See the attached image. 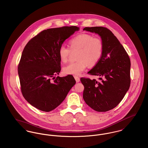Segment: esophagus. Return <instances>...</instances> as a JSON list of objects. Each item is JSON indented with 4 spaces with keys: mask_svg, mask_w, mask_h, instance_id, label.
Here are the masks:
<instances>
[{
    "mask_svg": "<svg viewBox=\"0 0 148 148\" xmlns=\"http://www.w3.org/2000/svg\"><path fill=\"white\" fill-rule=\"evenodd\" d=\"M74 78H75V79L76 80V82L78 83V82H79L80 81V78L78 77H74Z\"/></svg>",
    "mask_w": 148,
    "mask_h": 148,
    "instance_id": "1",
    "label": "esophagus"
}]
</instances>
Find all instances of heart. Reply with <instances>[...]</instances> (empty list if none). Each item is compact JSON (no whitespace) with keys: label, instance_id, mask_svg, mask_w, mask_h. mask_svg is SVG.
<instances>
[{"label":"heart","instance_id":"obj_1","mask_svg":"<svg viewBox=\"0 0 148 148\" xmlns=\"http://www.w3.org/2000/svg\"><path fill=\"white\" fill-rule=\"evenodd\" d=\"M76 62H71L63 68L65 74L79 75L87 68L95 66L101 60L103 52V43L99 37L88 34L78 35L69 41V48L60 46L58 55L62 62H66L71 53H75Z\"/></svg>","mask_w":148,"mask_h":148}]
</instances>
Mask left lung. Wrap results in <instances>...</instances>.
<instances>
[{"label": "left lung", "mask_w": 148, "mask_h": 148, "mask_svg": "<svg viewBox=\"0 0 148 148\" xmlns=\"http://www.w3.org/2000/svg\"><path fill=\"white\" fill-rule=\"evenodd\" d=\"M83 30L97 34L103 43L100 61L88 72L99 77L96 79L81 78L84 87L83 97L95 111L113 109L122 100L130 86V59L125 48L113 33L101 26L86 27Z\"/></svg>", "instance_id": "8db88e82"}]
</instances>
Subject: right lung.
I'll return each mask as SVG.
<instances>
[{"mask_svg":"<svg viewBox=\"0 0 148 148\" xmlns=\"http://www.w3.org/2000/svg\"><path fill=\"white\" fill-rule=\"evenodd\" d=\"M78 30L75 26L45 30L23 50L18 66L21 90L25 99L40 110L48 112L56 108L76 83L71 75L55 76L61 71L59 48Z\"/></svg>","mask_w":148,"mask_h":148,"instance_id":"add662e5","label":"right lung"}]
</instances>
